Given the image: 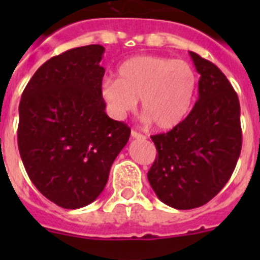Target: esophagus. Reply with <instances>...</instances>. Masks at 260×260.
Segmentation results:
<instances>
[{
	"label": "esophagus",
	"mask_w": 260,
	"mask_h": 260,
	"mask_svg": "<svg viewBox=\"0 0 260 260\" xmlns=\"http://www.w3.org/2000/svg\"><path fill=\"white\" fill-rule=\"evenodd\" d=\"M132 137L135 138V139H144V138H146L143 134L135 132V130H132Z\"/></svg>",
	"instance_id": "34e87169"
}]
</instances>
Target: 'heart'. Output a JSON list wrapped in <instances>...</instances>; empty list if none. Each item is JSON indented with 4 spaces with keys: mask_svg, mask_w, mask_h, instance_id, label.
I'll return each instance as SVG.
<instances>
[{
    "mask_svg": "<svg viewBox=\"0 0 260 260\" xmlns=\"http://www.w3.org/2000/svg\"><path fill=\"white\" fill-rule=\"evenodd\" d=\"M198 77L189 62L162 56H137L118 68V79L108 78L102 96L110 116L121 119L132 113L142 99L147 121L171 130L191 110Z\"/></svg>",
    "mask_w": 260,
    "mask_h": 260,
    "instance_id": "heart-1",
    "label": "heart"
}]
</instances>
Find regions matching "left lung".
<instances>
[{"label": "left lung", "instance_id": "obj_1", "mask_svg": "<svg viewBox=\"0 0 260 260\" xmlns=\"http://www.w3.org/2000/svg\"><path fill=\"white\" fill-rule=\"evenodd\" d=\"M190 56L201 75L198 100L183 122L151 137L157 156L147 174L157 198L177 210L201 207L219 194L242 147L237 93L212 62Z\"/></svg>", "mask_w": 260, "mask_h": 260}]
</instances>
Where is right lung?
I'll return each mask as SVG.
<instances>
[{"label": "right lung", "mask_w": 260, "mask_h": 260, "mask_svg": "<svg viewBox=\"0 0 260 260\" xmlns=\"http://www.w3.org/2000/svg\"><path fill=\"white\" fill-rule=\"evenodd\" d=\"M104 47L86 45L52 57L22 93L18 148L29 180L68 210L102 194L130 127L105 113L100 65Z\"/></svg>", "instance_id": "1"}]
</instances>
